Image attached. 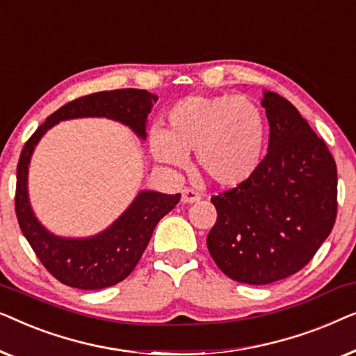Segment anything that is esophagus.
I'll return each instance as SVG.
<instances>
[{"mask_svg": "<svg viewBox=\"0 0 356 356\" xmlns=\"http://www.w3.org/2000/svg\"><path fill=\"white\" fill-rule=\"evenodd\" d=\"M199 199H201V196H199V193L194 191V189H183L181 202L193 204V202H197Z\"/></svg>", "mask_w": 356, "mask_h": 356, "instance_id": "1", "label": "esophagus"}]
</instances>
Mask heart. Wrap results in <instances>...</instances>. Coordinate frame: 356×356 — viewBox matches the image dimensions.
<instances>
[{
    "label": "heart",
    "mask_w": 356,
    "mask_h": 356,
    "mask_svg": "<svg viewBox=\"0 0 356 356\" xmlns=\"http://www.w3.org/2000/svg\"><path fill=\"white\" fill-rule=\"evenodd\" d=\"M266 123L259 106L246 97L194 94L167 113V129L154 128L149 149L157 162L184 168L196 152L201 172L218 188L245 184L259 168Z\"/></svg>",
    "instance_id": "1"
}]
</instances>
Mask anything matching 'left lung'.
Returning a JSON list of instances; mask_svg holds the SVG:
<instances>
[{"instance_id": "obj_1", "label": "left lung", "mask_w": 356, "mask_h": 356, "mask_svg": "<svg viewBox=\"0 0 356 356\" xmlns=\"http://www.w3.org/2000/svg\"><path fill=\"white\" fill-rule=\"evenodd\" d=\"M269 147L245 184L213 196L217 222L207 235L212 259L230 279L266 285L313 259L337 216V167L327 145L289 100L261 99Z\"/></svg>"}]
</instances>
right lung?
I'll use <instances>...</instances> for the list:
<instances>
[{
	"instance_id": "right-lung-1",
	"label": "right lung",
	"mask_w": 356,
	"mask_h": 356,
	"mask_svg": "<svg viewBox=\"0 0 356 356\" xmlns=\"http://www.w3.org/2000/svg\"><path fill=\"white\" fill-rule=\"evenodd\" d=\"M157 99V95L140 89L105 90L81 97L48 116L24 145L17 163L16 186L19 227L42 264L61 284L79 290H100L124 280L147 248L159 220L177 206L181 194L144 189L110 227L97 235H55L35 217L29 199V165L33 150L48 129L60 121L76 118L118 121L145 140L147 116Z\"/></svg>"
}]
</instances>
